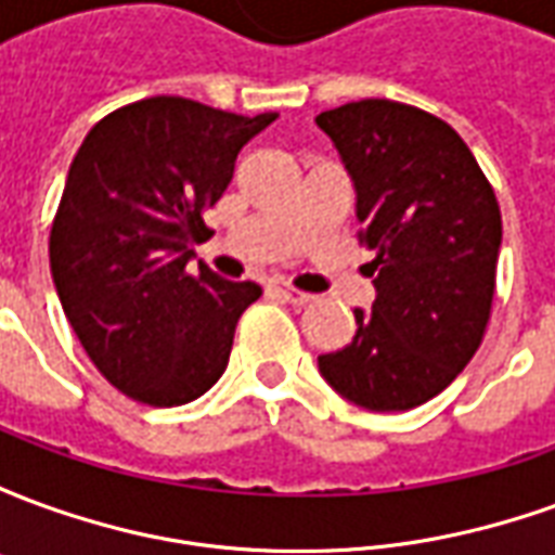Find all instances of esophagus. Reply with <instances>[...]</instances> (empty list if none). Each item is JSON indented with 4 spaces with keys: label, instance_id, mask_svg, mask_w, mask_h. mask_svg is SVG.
I'll return each instance as SVG.
<instances>
[{
    "label": "esophagus",
    "instance_id": "obj_1",
    "mask_svg": "<svg viewBox=\"0 0 555 555\" xmlns=\"http://www.w3.org/2000/svg\"><path fill=\"white\" fill-rule=\"evenodd\" d=\"M276 291L285 297L288 302H294V306H306V302L312 300V294H302V291L297 288H288V285H276Z\"/></svg>",
    "mask_w": 555,
    "mask_h": 555
}]
</instances>
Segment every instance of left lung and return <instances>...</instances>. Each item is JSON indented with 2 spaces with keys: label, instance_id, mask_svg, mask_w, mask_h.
Instances as JSON below:
<instances>
[{
  "label": "left lung",
  "instance_id": "obj_1",
  "mask_svg": "<svg viewBox=\"0 0 555 555\" xmlns=\"http://www.w3.org/2000/svg\"><path fill=\"white\" fill-rule=\"evenodd\" d=\"M314 121L357 190L377 291L372 312L353 309V341L318 357V369L360 408L413 410L440 396L485 338L502 243L496 195L464 139L425 109L369 98Z\"/></svg>",
  "mask_w": 555,
  "mask_h": 555
}]
</instances>
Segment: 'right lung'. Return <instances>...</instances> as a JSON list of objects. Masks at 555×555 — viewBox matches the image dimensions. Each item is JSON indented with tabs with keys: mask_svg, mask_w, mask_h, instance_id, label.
Listing matches in <instances>:
<instances>
[{
	"mask_svg": "<svg viewBox=\"0 0 555 555\" xmlns=\"http://www.w3.org/2000/svg\"><path fill=\"white\" fill-rule=\"evenodd\" d=\"M273 121L159 94L101 118L79 145L50 270L79 345L127 398L178 408L225 372L234 326L261 288L205 264L186 273V261L241 147Z\"/></svg>",
	"mask_w": 555,
	"mask_h": 555,
	"instance_id": "right-lung-1",
	"label": "right lung"
}]
</instances>
